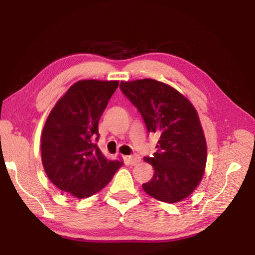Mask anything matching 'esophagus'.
I'll use <instances>...</instances> for the list:
<instances>
[{
	"instance_id": "esophagus-1",
	"label": "esophagus",
	"mask_w": 255,
	"mask_h": 255,
	"mask_svg": "<svg viewBox=\"0 0 255 255\" xmlns=\"http://www.w3.org/2000/svg\"><path fill=\"white\" fill-rule=\"evenodd\" d=\"M128 161L131 165H136L137 163H139L140 161H141V158H140L138 154H132V155L128 156Z\"/></svg>"
}]
</instances>
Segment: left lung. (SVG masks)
<instances>
[{
    "label": "left lung",
    "mask_w": 255,
    "mask_h": 255,
    "mask_svg": "<svg viewBox=\"0 0 255 255\" xmlns=\"http://www.w3.org/2000/svg\"><path fill=\"white\" fill-rule=\"evenodd\" d=\"M121 90L138 108L148 131L160 134L158 151L143 158L154 167L143 191L160 202H181L198 186L207 161L197 111L177 90L153 79L122 81Z\"/></svg>",
    "instance_id": "obj_1"
}]
</instances>
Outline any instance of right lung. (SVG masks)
I'll return each instance as SVG.
<instances>
[{
    "mask_svg": "<svg viewBox=\"0 0 255 255\" xmlns=\"http://www.w3.org/2000/svg\"><path fill=\"white\" fill-rule=\"evenodd\" d=\"M119 81L81 80L56 103L41 133V162L49 180L77 198L111 182L123 160H108L95 143L99 122Z\"/></svg>",
    "mask_w": 255,
    "mask_h": 255,
    "instance_id": "1",
    "label": "right lung"
}]
</instances>
